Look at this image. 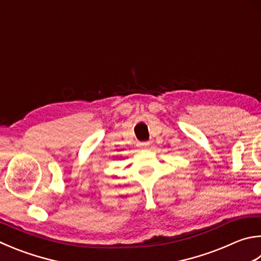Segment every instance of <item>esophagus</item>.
Listing matches in <instances>:
<instances>
[{
  "label": "esophagus",
  "instance_id": "esophagus-1",
  "mask_svg": "<svg viewBox=\"0 0 261 261\" xmlns=\"http://www.w3.org/2000/svg\"><path fill=\"white\" fill-rule=\"evenodd\" d=\"M138 146L140 147V148H148L149 143H139Z\"/></svg>",
  "mask_w": 261,
  "mask_h": 261
}]
</instances>
